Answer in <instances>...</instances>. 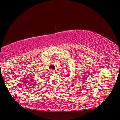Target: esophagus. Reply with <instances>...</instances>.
Listing matches in <instances>:
<instances>
[{
    "mask_svg": "<svg viewBox=\"0 0 120 120\" xmlns=\"http://www.w3.org/2000/svg\"><path fill=\"white\" fill-rule=\"evenodd\" d=\"M50 73H54V70H52V69H51L50 70Z\"/></svg>",
    "mask_w": 120,
    "mask_h": 120,
    "instance_id": "obj_1",
    "label": "esophagus"
}]
</instances>
